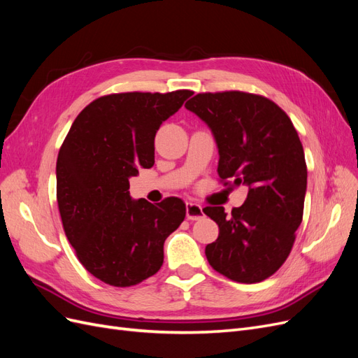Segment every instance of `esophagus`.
<instances>
[{
  "label": "esophagus",
  "mask_w": 358,
  "mask_h": 358,
  "mask_svg": "<svg viewBox=\"0 0 358 358\" xmlns=\"http://www.w3.org/2000/svg\"><path fill=\"white\" fill-rule=\"evenodd\" d=\"M187 218L189 221H199L203 218V208L197 203H187Z\"/></svg>",
  "instance_id": "esophagus-1"
}]
</instances>
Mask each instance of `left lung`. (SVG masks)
<instances>
[{"instance_id":"obj_1","label":"left lung","mask_w":358,"mask_h":358,"mask_svg":"<svg viewBox=\"0 0 358 358\" xmlns=\"http://www.w3.org/2000/svg\"><path fill=\"white\" fill-rule=\"evenodd\" d=\"M185 107L212 129L221 182L249 187L230 216L221 206L203 209L220 227L218 239L206 246L208 262L236 282H262L285 263L303 220L308 169L299 134L263 95L203 92Z\"/></svg>"}]
</instances>
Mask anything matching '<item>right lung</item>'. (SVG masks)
Wrapping results in <instances>:
<instances>
[{
	"label": "right lung",
	"mask_w": 358,
	"mask_h": 358,
	"mask_svg": "<svg viewBox=\"0 0 358 358\" xmlns=\"http://www.w3.org/2000/svg\"><path fill=\"white\" fill-rule=\"evenodd\" d=\"M192 91L100 96L74 119L57 159V200L64 231L83 267L113 287L155 275L164 242L185 220L178 197L158 206L129 197L128 179L155 162L159 125Z\"/></svg>",
	"instance_id": "right-lung-1"
}]
</instances>
